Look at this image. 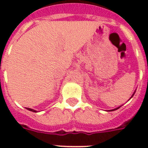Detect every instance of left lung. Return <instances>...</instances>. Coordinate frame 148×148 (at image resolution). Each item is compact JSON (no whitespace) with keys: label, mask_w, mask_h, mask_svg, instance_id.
Segmentation results:
<instances>
[{"label":"left lung","mask_w":148,"mask_h":148,"mask_svg":"<svg viewBox=\"0 0 148 148\" xmlns=\"http://www.w3.org/2000/svg\"><path fill=\"white\" fill-rule=\"evenodd\" d=\"M134 94H133V95H132V97H133L134 96ZM118 108H115V109H113V110H109V111H113V110H117V109H118Z\"/></svg>","instance_id":"1"}]
</instances>
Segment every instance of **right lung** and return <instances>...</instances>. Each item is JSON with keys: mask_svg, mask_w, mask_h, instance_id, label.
Instances as JSON below:
<instances>
[{"mask_svg": "<svg viewBox=\"0 0 148 148\" xmlns=\"http://www.w3.org/2000/svg\"><path fill=\"white\" fill-rule=\"evenodd\" d=\"M26 109H27V110H31V111H33V112H37V111H36L35 110H34V109H31V108H26Z\"/></svg>", "mask_w": 148, "mask_h": 148, "instance_id": "add662e5", "label": "right lung"}]
</instances>
